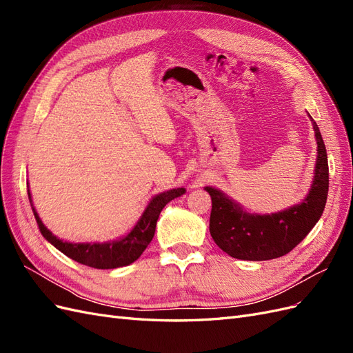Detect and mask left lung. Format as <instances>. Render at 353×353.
Listing matches in <instances>:
<instances>
[{"instance_id":"8db88e82","label":"left lung","mask_w":353,"mask_h":353,"mask_svg":"<svg viewBox=\"0 0 353 353\" xmlns=\"http://www.w3.org/2000/svg\"><path fill=\"white\" fill-rule=\"evenodd\" d=\"M318 157L315 178L307 197L299 206L272 213L252 215L241 210L219 190L206 187L212 197L210 236L219 248L236 259L268 261L292 252L321 218L328 194V160L325 144L316 122Z\"/></svg>"}]
</instances>
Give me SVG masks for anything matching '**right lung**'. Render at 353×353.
Returning <instances> with one entry per match:
<instances>
[{"label":"right lung","mask_w":353,"mask_h":353,"mask_svg":"<svg viewBox=\"0 0 353 353\" xmlns=\"http://www.w3.org/2000/svg\"><path fill=\"white\" fill-rule=\"evenodd\" d=\"M184 193H185L184 188H174V190L166 191V193L156 196L150 203H148V206L144 210L141 219L138 221L134 230L128 234V236H125L123 239L117 241H110L104 244H97V243L73 244V243L59 240L44 227V223H42V221L39 219L34 205H32L30 193L28 196H29L30 206H32V210H34V215L38 222L41 234L52 245H54V248H57L61 253L69 256L70 259L77 261L82 265L91 266V268L113 270V268H121V266L130 265L140 258L147 245L153 240L154 231H156V222L159 219L160 212H162V209L170 200L183 196Z\"/></svg>","instance_id":"right-lung-1"}]
</instances>
